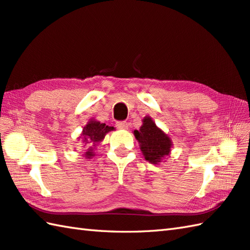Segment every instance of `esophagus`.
Segmentation results:
<instances>
[{"label":"esophagus","mask_w":250,"mask_h":250,"mask_svg":"<svg viewBox=\"0 0 250 250\" xmlns=\"http://www.w3.org/2000/svg\"><path fill=\"white\" fill-rule=\"evenodd\" d=\"M128 125H128V122H126V121H118L116 124L117 128L121 129V130H126V129H128Z\"/></svg>","instance_id":"34e87169"}]
</instances>
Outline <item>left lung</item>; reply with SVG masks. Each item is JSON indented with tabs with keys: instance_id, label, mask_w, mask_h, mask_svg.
I'll return each mask as SVG.
<instances>
[{
	"instance_id": "obj_1",
	"label": "left lung",
	"mask_w": 250,
	"mask_h": 250,
	"mask_svg": "<svg viewBox=\"0 0 250 250\" xmlns=\"http://www.w3.org/2000/svg\"><path fill=\"white\" fill-rule=\"evenodd\" d=\"M142 122L140 130H134L133 133L139 142L143 156L152 164L162 162L171 153L173 147L171 137L157 126L151 117H144Z\"/></svg>"
}]
</instances>
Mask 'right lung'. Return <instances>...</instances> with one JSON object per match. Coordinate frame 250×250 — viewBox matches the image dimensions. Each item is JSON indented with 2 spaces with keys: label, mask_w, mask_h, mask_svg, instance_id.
Returning <instances> with one entry per match:
<instances>
[{
  "label": "right lung",
  "mask_w": 250,
  "mask_h": 250,
  "mask_svg": "<svg viewBox=\"0 0 250 250\" xmlns=\"http://www.w3.org/2000/svg\"><path fill=\"white\" fill-rule=\"evenodd\" d=\"M114 130V126L101 124L100 121L95 119H90L88 121V124L83 126L81 136L78 137V139H82V142L84 145L83 148H86L83 153L84 158L91 159L93 156H95V147L98 146L100 142H102L104 140L105 135L107 134L108 132ZM86 146H87V147H85Z\"/></svg>",
  "instance_id": "right-lung-1"
}]
</instances>
